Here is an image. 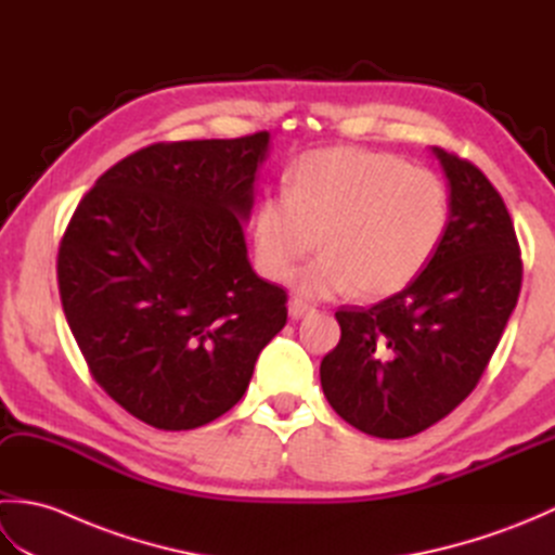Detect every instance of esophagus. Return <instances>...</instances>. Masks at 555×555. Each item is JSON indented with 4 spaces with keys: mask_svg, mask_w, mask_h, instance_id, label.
<instances>
[{
    "mask_svg": "<svg viewBox=\"0 0 555 555\" xmlns=\"http://www.w3.org/2000/svg\"><path fill=\"white\" fill-rule=\"evenodd\" d=\"M314 308L310 302H305V300H300V298H293L291 302H288V314H291V320H300L302 314H308V312H312Z\"/></svg>",
    "mask_w": 555,
    "mask_h": 555,
    "instance_id": "34e87169",
    "label": "esophagus"
}]
</instances>
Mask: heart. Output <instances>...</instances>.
I'll return each instance as SVG.
<instances>
[{
    "instance_id": "b5f03b06",
    "label": "heart",
    "mask_w": 555,
    "mask_h": 555,
    "mask_svg": "<svg viewBox=\"0 0 555 555\" xmlns=\"http://www.w3.org/2000/svg\"><path fill=\"white\" fill-rule=\"evenodd\" d=\"M451 197L439 176L412 169L388 152L328 147L302 155L286 193H269L255 209L257 269L288 279L317 235L324 253L296 276L305 298H334L358 286L386 298L415 281L439 250Z\"/></svg>"
}]
</instances>
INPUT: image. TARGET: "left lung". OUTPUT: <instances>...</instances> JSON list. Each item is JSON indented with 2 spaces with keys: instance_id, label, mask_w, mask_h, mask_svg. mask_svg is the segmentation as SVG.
Returning <instances> with one entry per match:
<instances>
[{
  "instance_id": "8db88e82",
  "label": "left lung",
  "mask_w": 555,
  "mask_h": 555,
  "mask_svg": "<svg viewBox=\"0 0 555 555\" xmlns=\"http://www.w3.org/2000/svg\"><path fill=\"white\" fill-rule=\"evenodd\" d=\"M448 181L451 223L427 269L372 308L336 312L338 346L322 388L352 427L405 439L473 393L522 286L520 245L503 197L475 164L431 147Z\"/></svg>"
}]
</instances>
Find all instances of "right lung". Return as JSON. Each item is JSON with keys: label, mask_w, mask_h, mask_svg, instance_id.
Instances as JSON below:
<instances>
[{"label": "right lung", "mask_w": 555, "mask_h": 555, "mask_svg": "<svg viewBox=\"0 0 555 555\" xmlns=\"http://www.w3.org/2000/svg\"><path fill=\"white\" fill-rule=\"evenodd\" d=\"M269 133L150 145L102 173L59 247L66 322L98 384L157 429H195L243 398L286 324L243 227Z\"/></svg>", "instance_id": "obj_1"}]
</instances>
